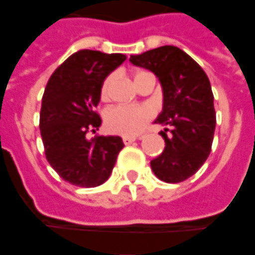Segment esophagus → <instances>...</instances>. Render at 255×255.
Returning a JSON list of instances; mask_svg holds the SVG:
<instances>
[{
  "instance_id": "esophagus-1",
  "label": "esophagus",
  "mask_w": 255,
  "mask_h": 255,
  "mask_svg": "<svg viewBox=\"0 0 255 255\" xmlns=\"http://www.w3.org/2000/svg\"><path fill=\"white\" fill-rule=\"evenodd\" d=\"M122 140L124 142L128 145V144H131V142H134L137 140V137H131V136H124L122 137Z\"/></svg>"
}]
</instances>
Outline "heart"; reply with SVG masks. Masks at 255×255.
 Listing matches in <instances>:
<instances>
[{
  "label": "heart",
  "instance_id": "1",
  "mask_svg": "<svg viewBox=\"0 0 255 255\" xmlns=\"http://www.w3.org/2000/svg\"><path fill=\"white\" fill-rule=\"evenodd\" d=\"M147 71H137L134 74V79L138 82L140 79L147 75ZM115 75L110 74L107 78L103 81L100 95L102 99L107 100L111 95V86L114 84ZM156 110L151 104H133V106H114L108 108L104 118V124L108 131L117 133V134H124V136H136L138 133H141L147 124L155 117Z\"/></svg>",
  "mask_w": 255,
  "mask_h": 255
}]
</instances>
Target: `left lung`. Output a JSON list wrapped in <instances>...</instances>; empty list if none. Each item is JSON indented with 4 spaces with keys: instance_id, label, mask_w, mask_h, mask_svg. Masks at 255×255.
I'll return each mask as SVG.
<instances>
[{
    "instance_id": "obj_1",
    "label": "left lung",
    "mask_w": 255,
    "mask_h": 255,
    "mask_svg": "<svg viewBox=\"0 0 255 255\" xmlns=\"http://www.w3.org/2000/svg\"><path fill=\"white\" fill-rule=\"evenodd\" d=\"M129 60L152 71L163 88V111L155 122L167 126L160 131L166 147L151 160V169L162 181H185L211 151L216 111L210 81L191 56L171 45L131 55Z\"/></svg>"
}]
</instances>
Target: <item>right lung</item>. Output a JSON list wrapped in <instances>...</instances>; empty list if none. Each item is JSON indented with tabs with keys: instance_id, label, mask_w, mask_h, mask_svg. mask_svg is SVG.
I'll use <instances>...</instances> for the list:
<instances>
[{
	"instance_id": "right-lung-1",
	"label": "right lung",
	"mask_w": 255,
	"mask_h": 255,
	"mask_svg": "<svg viewBox=\"0 0 255 255\" xmlns=\"http://www.w3.org/2000/svg\"><path fill=\"white\" fill-rule=\"evenodd\" d=\"M122 53L84 49L71 55L50 75L42 96L39 129L45 156L56 173L77 187L93 188L107 181L124 141L95 136L102 125L96 111L108 74L121 66Z\"/></svg>"
}]
</instances>
